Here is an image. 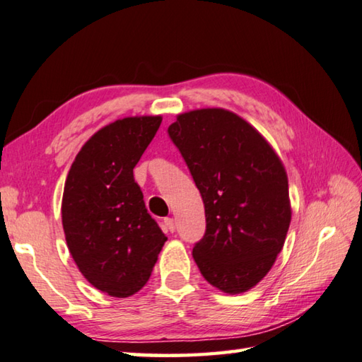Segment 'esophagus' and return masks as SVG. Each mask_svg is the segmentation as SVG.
<instances>
[{"mask_svg": "<svg viewBox=\"0 0 362 362\" xmlns=\"http://www.w3.org/2000/svg\"><path fill=\"white\" fill-rule=\"evenodd\" d=\"M164 228H166V231L174 233L175 231V221H174V218H166V220H164Z\"/></svg>", "mask_w": 362, "mask_h": 362, "instance_id": "1", "label": "esophagus"}]
</instances>
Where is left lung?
I'll return each mask as SVG.
<instances>
[{"mask_svg": "<svg viewBox=\"0 0 362 362\" xmlns=\"http://www.w3.org/2000/svg\"><path fill=\"white\" fill-rule=\"evenodd\" d=\"M168 131L204 201L206 234L193 248L202 277L226 294L252 290L291 223L284 163L258 129L221 107L179 114Z\"/></svg>", "mask_w": 362, "mask_h": 362, "instance_id": "obj_1", "label": "left lung"}]
</instances>
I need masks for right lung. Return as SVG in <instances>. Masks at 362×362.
Wrapping results in <instances>:
<instances>
[{
    "label": "right lung",
    "mask_w": 362,
    "mask_h": 362,
    "mask_svg": "<svg viewBox=\"0 0 362 362\" xmlns=\"http://www.w3.org/2000/svg\"><path fill=\"white\" fill-rule=\"evenodd\" d=\"M161 120L136 115L103 127L83 144L64 182L69 253L83 277L112 298H129L147 284L168 240L133 174Z\"/></svg>",
    "instance_id": "right-lung-1"
}]
</instances>
